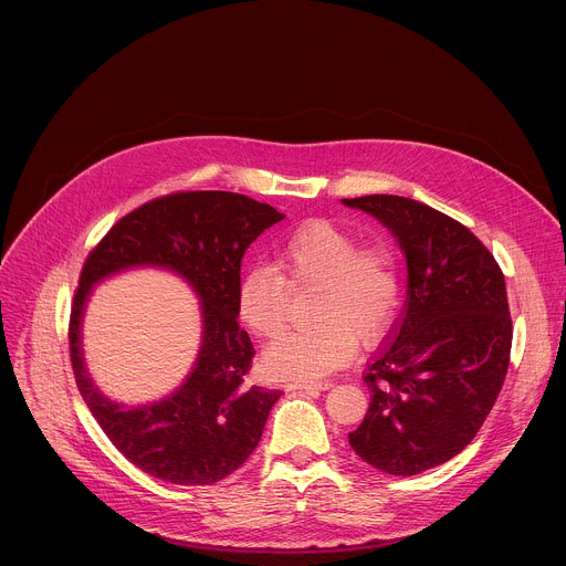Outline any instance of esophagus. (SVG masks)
Masks as SVG:
<instances>
[{
  "instance_id": "1",
  "label": "esophagus",
  "mask_w": 566,
  "mask_h": 566,
  "mask_svg": "<svg viewBox=\"0 0 566 566\" xmlns=\"http://www.w3.org/2000/svg\"><path fill=\"white\" fill-rule=\"evenodd\" d=\"M332 382H308V380H293L286 385V389H300V391H325L329 389Z\"/></svg>"
}]
</instances>
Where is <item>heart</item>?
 <instances>
[{"instance_id": "b5f03b06", "label": "heart", "mask_w": 566, "mask_h": 566, "mask_svg": "<svg viewBox=\"0 0 566 566\" xmlns=\"http://www.w3.org/2000/svg\"><path fill=\"white\" fill-rule=\"evenodd\" d=\"M273 266H251L237 284V311L244 325L273 338L286 325L289 286H315L308 317L313 327L289 332L264 352L273 378L304 380L327 376L391 327L400 277L382 244L358 247L356 237L334 221L315 219L295 228L273 251Z\"/></svg>"}]
</instances>
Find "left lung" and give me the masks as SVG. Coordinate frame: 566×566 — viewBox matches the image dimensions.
Returning a JSON list of instances; mask_svg holds the SVG:
<instances>
[{
  "label": "left lung",
  "instance_id": "left-lung-1",
  "mask_svg": "<svg viewBox=\"0 0 566 566\" xmlns=\"http://www.w3.org/2000/svg\"><path fill=\"white\" fill-rule=\"evenodd\" d=\"M343 206L378 219L408 264V297L367 363L371 400L349 446L412 476L459 454L495 406L513 343L504 275L465 226L421 201L369 195Z\"/></svg>",
  "mask_w": 566,
  "mask_h": 566
}]
</instances>
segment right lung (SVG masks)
Masks as SVG:
<instances>
[{"instance_id": "add662e5", "label": "right lung", "mask_w": 566, "mask_h": 566, "mask_svg": "<svg viewBox=\"0 0 566 566\" xmlns=\"http://www.w3.org/2000/svg\"><path fill=\"white\" fill-rule=\"evenodd\" d=\"M284 214L237 192H177L125 214L90 253L71 306L75 382L109 441L143 472L179 486H210L258 448L282 396L247 382L255 349L237 322L247 249ZM134 268L179 274L200 297L202 343L187 380L143 407H125L93 382L82 352V317L93 286Z\"/></svg>"}]
</instances>
